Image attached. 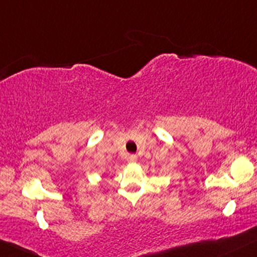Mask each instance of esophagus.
Wrapping results in <instances>:
<instances>
[{"instance_id": "1", "label": "esophagus", "mask_w": 257, "mask_h": 257, "mask_svg": "<svg viewBox=\"0 0 257 257\" xmlns=\"http://www.w3.org/2000/svg\"><path fill=\"white\" fill-rule=\"evenodd\" d=\"M127 161H128L130 163L137 162V156H136V155H130L128 158H127Z\"/></svg>"}]
</instances>
